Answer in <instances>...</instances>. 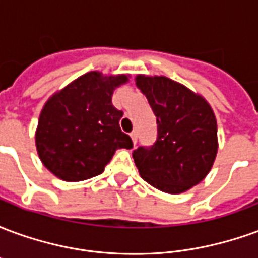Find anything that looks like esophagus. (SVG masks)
Here are the masks:
<instances>
[{
	"mask_svg": "<svg viewBox=\"0 0 258 258\" xmlns=\"http://www.w3.org/2000/svg\"><path fill=\"white\" fill-rule=\"evenodd\" d=\"M130 137H131V140H133V144H137V133H135V131H133V133H131V134H130Z\"/></svg>",
	"mask_w": 258,
	"mask_h": 258,
	"instance_id": "34e87169",
	"label": "esophagus"
}]
</instances>
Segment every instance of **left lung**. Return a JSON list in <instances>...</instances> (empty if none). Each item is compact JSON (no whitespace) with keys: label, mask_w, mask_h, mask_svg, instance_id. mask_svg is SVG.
I'll return each instance as SVG.
<instances>
[{"label":"left lung","mask_w":258,"mask_h":258,"mask_svg":"<svg viewBox=\"0 0 258 258\" xmlns=\"http://www.w3.org/2000/svg\"><path fill=\"white\" fill-rule=\"evenodd\" d=\"M156 116L157 138L133 152L148 184L166 194H182L203 181L216 160L217 121L203 96L164 76H137Z\"/></svg>","instance_id":"1"}]
</instances>
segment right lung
I'll return each instance as SVG.
<instances>
[{
	"instance_id": "add662e5",
	"label": "right lung",
	"mask_w": 258,
	"mask_h": 258,
	"mask_svg": "<svg viewBox=\"0 0 258 258\" xmlns=\"http://www.w3.org/2000/svg\"><path fill=\"white\" fill-rule=\"evenodd\" d=\"M128 76L90 72L53 94L44 105L36 131L42 164L58 178L76 182L103 173L114 152L131 149L120 130L123 112L112 105L113 91Z\"/></svg>"
}]
</instances>
